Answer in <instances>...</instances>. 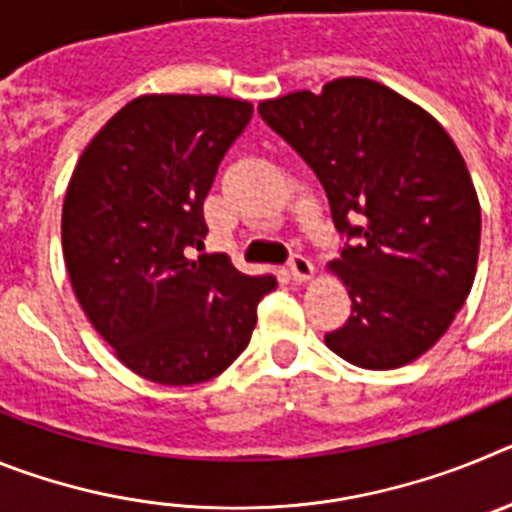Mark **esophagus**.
I'll use <instances>...</instances> for the list:
<instances>
[{
	"label": "esophagus",
	"mask_w": 512,
	"mask_h": 512,
	"mask_svg": "<svg viewBox=\"0 0 512 512\" xmlns=\"http://www.w3.org/2000/svg\"><path fill=\"white\" fill-rule=\"evenodd\" d=\"M289 274L295 282H310L315 277V266H312L310 259L305 256H295V259L289 261Z\"/></svg>",
	"instance_id": "esophagus-1"
}]
</instances>
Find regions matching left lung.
<instances>
[{"label": "left lung", "instance_id": "obj_1", "mask_svg": "<svg viewBox=\"0 0 512 512\" xmlns=\"http://www.w3.org/2000/svg\"><path fill=\"white\" fill-rule=\"evenodd\" d=\"M259 112L318 174L336 228L359 238L328 264L351 315L325 333V346L361 369L423 356L477 274L482 215L451 135L420 104L364 76L264 99Z\"/></svg>", "mask_w": 512, "mask_h": 512}]
</instances>
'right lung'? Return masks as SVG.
I'll use <instances>...</instances> for the list:
<instances>
[{
	"instance_id": "1",
	"label": "right lung",
	"mask_w": 512,
	"mask_h": 512,
	"mask_svg": "<svg viewBox=\"0 0 512 512\" xmlns=\"http://www.w3.org/2000/svg\"><path fill=\"white\" fill-rule=\"evenodd\" d=\"M253 115L246 99L143 94L76 161L61 212L63 261L81 310L138 377L189 387L223 374L277 287L225 253L189 259L207 235L202 202Z\"/></svg>"
}]
</instances>
